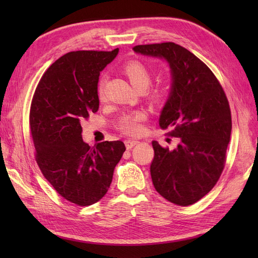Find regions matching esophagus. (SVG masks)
<instances>
[{
	"instance_id": "34e87169",
	"label": "esophagus",
	"mask_w": 258,
	"mask_h": 258,
	"mask_svg": "<svg viewBox=\"0 0 258 258\" xmlns=\"http://www.w3.org/2000/svg\"><path fill=\"white\" fill-rule=\"evenodd\" d=\"M138 143H139L138 140H131V139H128V140H126V141H124V144H126L127 150H131V148L134 147L135 145H137Z\"/></svg>"
}]
</instances>
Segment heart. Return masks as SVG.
Segmentation results:
<instances>
[{
    "label": "heart",
    "mask_w": 258,
    "mask_h": 258,
    "mask_svg": "<svg viewBox=\"0 0 258 258\" xmlns=\"http://www.w3.org/2000/svg\"><path fill=\"white\" fill-rule=\"evenodd\" d=\"M123 73L129 79L130 83L135 86V87L143 91L148 86L151 85L153 80V73L152 70L148 68L143 62L139 60H130L122 68ZM104 83L105 80H100L98 84V96L100 100L104 98ZM167 95V90L160 87H154L148 91V96L155 101V102H160L163 98ZM146 115L144 112H136L131 114H124L120 120H119V130L123 132L124 135L128 136H138L143 131V124L142 122L145 120Z\"/></svg>",
    "instance_id": "heart-1"
}]
</instances>
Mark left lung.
<instances>
[{"label":"left lung","mask_w":258,"mask_h":258,"mask_svg":"<svg viewBox=\"0 0 258 258\" xmlns=\"http://www.w3.org/2000/svg\"><path fill=\"white\" fill-rule=\"evenodd\" d=\"M136 52L165 58L172 86L159 124L177 138L171 151L153 141L152 181L161 196L187 207L213 188L226 162L231 134V112L222 85L209 67L175 43L135 46Z\"/></svg>","instance_id":"8db88e82"}]
</instances>
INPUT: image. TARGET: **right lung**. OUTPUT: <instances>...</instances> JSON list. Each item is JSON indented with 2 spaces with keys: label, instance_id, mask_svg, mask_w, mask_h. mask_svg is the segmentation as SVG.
<instances>
[{
  "label": "right lung",
  "instance_id": "right-lung-1",
  "mask_svg": "<svg viewBox=\"0 0 258 258\" xmlns=\"http://www.w3.org/2000/svg\"><path fill=\"white\" fill-rule=\"evenodd\" d=\"M117 53L118 48L66 53L43 74L31 102L37 166L61 197L80 207L96 204L107 192L126 151L121 141L91 147L82 139L81 123L99 110L100 72Z\"/></svg>",
  "mask_w": 258,
  "mask_h": 258
}]
</instances>
